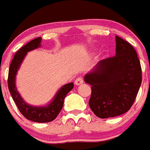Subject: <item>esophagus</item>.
I'll return each mask as SVG.
<instances>
[{
    "label": "esophagus",
    "mask_w": 150,
    "mask_h": 150,
    "mask_svg": "<svg viewBox=\"0 0 150 150\" xmlns=\"http://www.w3.org/2000/svg\"><path fill=\"white\" fill-rule=\"evenodd\" d=\"M83 83V80L82 78H81V77H79V78H77L76 80L75 81V84L76 86H79V85H81V84Z\"/></svg>",
    "instance_id": "1"
}]
</instances>
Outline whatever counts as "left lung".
Masks as SVG:
<instances>
[{
	"label": "left lung",
	"mask_w": 150,
	"mask_h": 150,
	"mask_svg": "<svg viewBox=\"0 0 150 150\" xmlns=\"http://www.w3.org/2000/svg\"><path fill=\"white\" fill-rule=\"evenodd\" d=\"M142 67L133 46L116 36V56L103 59L84 76L91 86L90 108L101 119L130 110L142 84Z\"/></svg>",
	"instance_id": "obj_1"
}]
</instances>
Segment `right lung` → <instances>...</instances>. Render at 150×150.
<instances>
[{
    "mask_svg": "<svg viewBox=\"0 0 150 150\" xmlns=\"http://www.w3.org/2000/svg\"><path fill=\"white\" fill-rule=\"evenodd\" d=\"M41 37L31 40L22 47L14 55L8 69V87L13 100L17 105L20 112L27 120L35 122H50L57 117L63 108L64 101L67 94L73 88L74 83L65 84L56 92L51 102L42 106L29 105L20 96L16 87V75L27 53L41 47Z\"/></svg>",
    "mask_w": 150,
    "mask_h": 150,
    "instance_id": "1",
    "label": "right lung"
}]
</instances>
